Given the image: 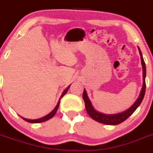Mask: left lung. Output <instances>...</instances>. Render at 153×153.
I'll return each instance as SVG.
<instances>
[{
  "mask_svg": "<svg viewBox=\"0 0 153 153\" xmlns=\"http://www.w3.org/2000/svg\"><path fill=\"white\" fill-rule=\"evenodd\" d=\"M138 49H139V51H140V57H141L142 67H143V83L141 92H140V94L139 96V97H138L137 100H136V101L133 103V105L130 108H129L126 111L122 112V113H117V114H104V113H101L100 112L97 111L93 108V105H92L91 102L90 100V99H89L88 96H87L86 90L84 89L83 93V99L85 102V107H86V110L87 112V113L89 114V116L93 120H96V121L100 123L106 124V125H117V124H120L123 122V121H125L128 117H130L131 115L134 113L135 110L137 109L138 106L140 105V103L143 101L146 92V69L145 62H144V60H143V54H142V52L140 51V47H138Z\"/></svg>",
  "mask_w": 153,
  "mask_h": 153,
  "instance_id": "1",
  "label": "left lung"
}]
</instances>
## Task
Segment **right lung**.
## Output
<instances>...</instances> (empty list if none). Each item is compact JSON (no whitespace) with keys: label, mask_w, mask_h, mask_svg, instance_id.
Returning <instances> with one entry per match:
<instances>
[{"label":"right lung","mask_w":153,"mask_h":153,"mask_svg":"<svg viewBox=\"0 0 153 153\" xmlns=\"http://www.w3.org/2000/svg\"><path fill=\"white\" fill-rule=\"evenodd\" d=\"M70 86H69L68 87H67V88L66 89V90H65L63 92V93H62V95L60 96V100H59V101H58L57 105H56V107H55L54 109H53V111H51V113H49V114H47V116H45V117H42V118L36 119V120H28V119H26V118H24V117H22L23 120H25V121H27V122H28V123H38L45 122V121H47V120H50V119L52 118V117H53V116H54V115H55V113H56V110H57L58 107H59V106H60V99H61L62 97H63V96H64L65 94H66V93H67V92L68 91V89L70 88Z\"/></svg>","instance_id":"add662e5"}]
</instances>
